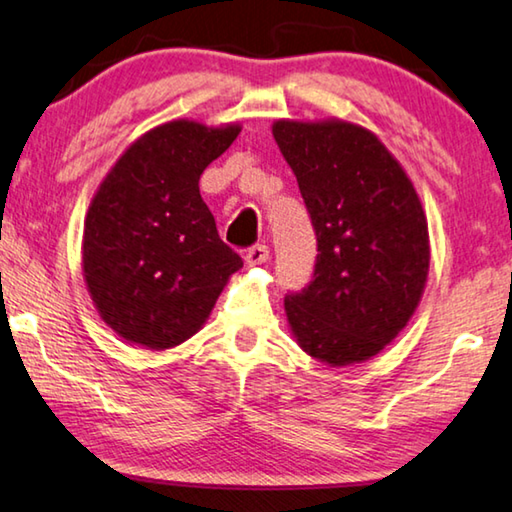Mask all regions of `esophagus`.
Masks as SVG:
<instances>
[{
  "instance_id": "1",
  "label": "esophagus",
  "mask_w": 512,
  "mask_h": 512,
  "mask_svg": "<svg viewBox=\"0 0 512 512\" xmlns=\"http://www.w3.org/2000/svg\"><path fill=\"white\" fill-rule=\"evenodd\" d=\"M245 261H247V265H263V263H267V261H270V247H267V245H254V247L247 251Z\"/></svg>"
}]
</instances>
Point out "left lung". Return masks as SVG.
Returning <instances> with one entry per match:
<instances>
[{"label": "left lung", "mask_w": 512, "mask_h": 512, "mask_svg": "<svg viewBox=\"0 0 512 512\" xmlns=\"http://www.w3.org/2000/svg\"><path fill=\"white\" fill-rule=\"evenodd\" d=\"M317 236L313 279L286 295L299 347L333 367L379 354L408 324L429 274V229L401 165L363 127H272Z\"/></svg>", "instance_id": "left-lung-1"}]
</instances>
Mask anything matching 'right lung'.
Segmentation results:
<instances>
[{
    "mask_svg": "<svg viewBox=\"0 0 512 512\" xmlns=\"http://www.w3.org/2000/svg\"><path fill=\"white\" fill-rule=\"evenodd\" d=\"M238 133L236 124H161L99 186L83 229V274L102 320L124 340L156 351L181 345L242 267L199 195L201 172Z\"/></svg>",
    "mask_w": 512,
    "mask_h": 512,
    "instance_id": "1",
    "label": "right lung"
}]
</instances>
